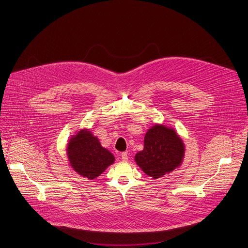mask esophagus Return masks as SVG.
Segmentation results:
<instances>
[{
  "label": "esophagus",
  "instance_id": "obj_1",
  "mask_svg": "<svg viewBox=\"0 0 248 248\" xmlns=\"http://www.w3.org/2000/svg\"><path fill=\"white\" fill-rule=\"evenodd\" d=\"M122 159H123V161H127V159H128L127 152H123L122 153Z\"/></svg>",
  "mask_w": 248,
  "mask_h": 248
}]
</instances>
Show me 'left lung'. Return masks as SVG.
Here are the masks:
<instances>
[{
    "instance_id": "8db88e82",
    "label": "left lung",
    "mask_w": 248,
    "mask_h": 248,
    "mask_svg": "<svg viewBox=\"0 0 248 248\" xmlns=\"http://www.w3.org/2000/svg\"><path fill=\"white\" fill-rule=\"evenodd\" d=\"M184 153L183 140L173 128L154 124L145 133L143 150L134 160L146 175L158 179L181 165Z\"/></svg>"
}]
</instances>
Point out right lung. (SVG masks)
Here are the masks:
<instances>
[{"mask_svg": "<svg viewBox=\"0 0 248 248\" xmlns=\"http://www.w3.org/2000/svg\"><path fill=\"white\" fill-rule=\"evenodd\" d=\"M70 166L79 175L93 180L115 162V156L103 147L97 137L88 129L80 130L67 145Z\"/></svg>", "mask_w": 248, "mask_h": 248, "instance_id": "add662e5", "label": "right lung"}]
</instances>
